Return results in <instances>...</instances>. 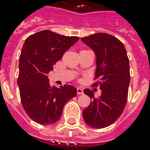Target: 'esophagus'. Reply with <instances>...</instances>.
I'll return each mask as SVG.
<instances>
[{
    "instance_id": "34e87169",
    "label": "esophagus",
    "mask_w": 150,
    "mask_h": 150,
    "mask_svg": "<svg viewBox=\"0 0 150 150\" xmlns=\"http://www.w3.org/2000/svg\"><path fill=\"white\" fill-rule=\"evenodd\" d=\"M77 94L78 95H83V90L80 88V87H78L77 88Z\"/></svg>"
}]
</instances>
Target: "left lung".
Segmentation results:
<instances>
[{"mask_svg":"<svg viewBox=\"0 0 150 150\" xmlns=\"http://www.w3.org/2000/svg\"><path fill=\"white\" fill-rule=\"evenodd\" d=\"M81 40L95 52V79H98L95 86L99 85L102 91L100 96L95 98L92 91L84 90L92 101L83 110V117L93 128L107 127L120 117L127 102L130 81L127 53L118 39L106 33H96Z\"/></svg>","mask_w":150,"mask_h":150,"instance_id":"left-lung-1","label":"left lung"}]
</instances>
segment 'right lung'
Listing matches in <instances>:
<instances>
[{"label": "right lung", "mask_w": 150, "mask_h": 150, "mask_svg": "<svg viewBox=\"0 0 150 150\" xmlns=\"http://www.w3.org/2000/svg\"><path fill=\"white\" fill-rule=\"evenodd\" d=\"M79 39L44 30L31 35L24 42L19 59L17 84L24 110L36 123L56 122L65 104L77 95V89L71 85L59 88L50 86L47 74Z\"/></svg>", "instance_id": "1"}]
</instances>
